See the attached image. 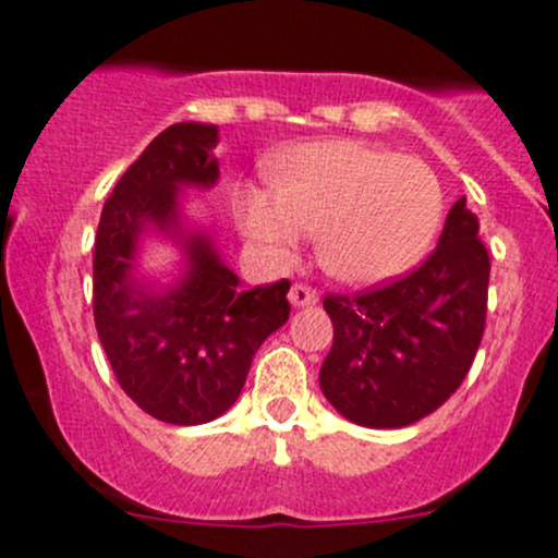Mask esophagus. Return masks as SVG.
Masks as SVG:
<instances>
[{
    "instance_id": "1",
    "label": "esophagus",
    "mask_w": 558,
    "mask_h": 558,
    "mask_svg": "<svg viewBox=\"0 0 558 558\" xmlns=\"http://www.w3.org/2000/svg\"><path fill=\"white\" fill-rule=\"evenodd\" d=\"M290 303L292 306H314V303L319 301L317 290H312L308 284H301V281H295V284L290 287Z\"/></svg>"
}]
</instances>
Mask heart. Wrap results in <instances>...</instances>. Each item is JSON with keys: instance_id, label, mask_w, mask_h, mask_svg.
<instances>
[{"instance_id": "b5f03b06", "label": "heart", "mask_w": 558, "mask_h": 558, "mask_svg": "<svg viewBox=\"0 0 558 558\" xmlns=\"http://www.w3.org/2000/svg\"><path fill=\"white\" fill-rule=\"evenodd\" d=\"M445 195L426 162L388 148L333 141L287 154L277 186L241 197V225L277 255L317 230L319 266L347 284H379L423 260Z\"/></svg>"}]
</instances>
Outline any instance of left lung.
<instances>
[{
    "label": "left lung",
    "instance_id": "1",
    "mask_svg": "<svg viewBox=\"0 0 558 558\" xmlns=\"http://www.w3.org/2000/svg\"><path fill=\"white\" fill-rule=\"evenodd\" d=\"M477 230L461 197L423 266L357 295H325L333 347L319 388L347 421L410 426L464 383L488 308L490 260Z\"/></svg>",
    "mask_w": 558,
    "mask_h": 558
}]
</instances>
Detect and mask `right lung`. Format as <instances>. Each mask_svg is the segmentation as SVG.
<instances>
[{
	"label": "right lung",
	"instance_id": "1",
	"mask_svg": "<svg viewBox=\"0 0 558 558\" xmlns=\"http://www.w3.org/2000/svg\"><path fill=\"white\" fill-rule=\"evenodd\" d=\"M214 124L159 132L102 206L94 239V325L121 390L173 426L214 421L239 399L252 357L290 317V281L241 290L203 230L181 228V186L217 184ZM146 229L173 234L187 271L173 288L134 277Z\"/></svg>",
	"mask_w": 558,
	"mask_h": 558
}]
</instances>
